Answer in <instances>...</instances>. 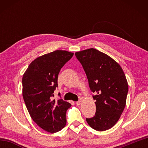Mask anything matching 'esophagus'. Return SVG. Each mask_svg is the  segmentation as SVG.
I'll return each mask as SVG.
<instances>
[{"mask_svg": "<svg viewBox=\"0 0 148 148\" xmlns=\"http://www.w3.org/2000/svg\"><path fill=\"white\" fill-rule=\"evenodd\" d=\"M81 103H82V102H81V101H77V102H76V104L77 105H80V104H81Z\"/></svg>", "mask_w": 148, "mask_h": 148, "instance_id": "esophagus-1", "label": "esophagus"}]
</instances>
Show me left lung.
<instances>
[{
    "mask_svg": "<svg viewBox=\"0 0 148 148\" xmlns=\"http://www.w3.org/2000/svg\"><path fill=\"white\" fill-rule=\"evenodd\" d=\"M75 56L86 72L90 89L95 93L92 98L96 113L91 118H86L87 123L98 131L111 129L126 105L129 86L124 72L112 57L96 49L77 51Z\"/></svg>",
    "mask_w": 148,
    "mask_h": 148,
    "instance_id": "1",
    "label": "left lung"
}]
</instances>
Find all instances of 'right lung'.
I'll use <instances>...</instances> for the list:
<instances>
[{"label":"right lung","mask_w":148,"mask_h":148,"mask_svg":"<svg viewBox=\"0 0 148 148\" xmlns=\"http://www.w3.org/2000/svg\"><path fill=\"white\" fill-rule=\"evenodd\" d=\"M73 55L65 50L43 55L32 61L23 75L22 94L30 116L40 128L50 133L61 131L66 123V112L71 104L51 98L58 86L61 69Z\"/></svg>","instance_id":"add662e5"}]
</instances>
